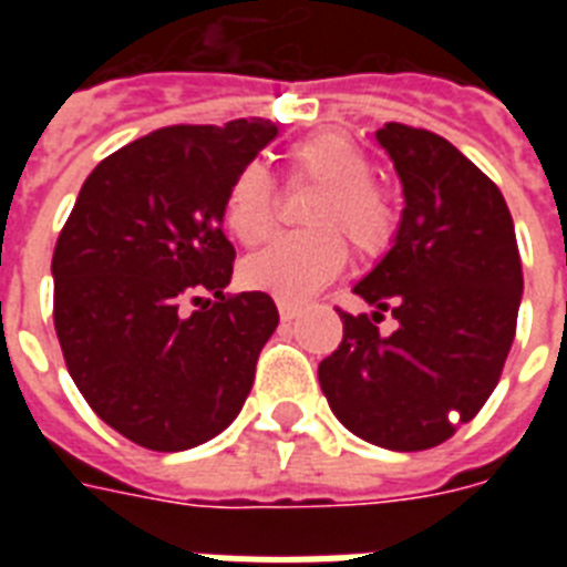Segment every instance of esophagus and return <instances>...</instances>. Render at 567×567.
<instances>
[{
    "mask_svg": "<svg viewBox=\"0 0 567 567\" xmlns=\"http://www.w3.org/2000/svg\"><path fill=\"white\" fill-rule=\"evenodd\" d=\"M276 306H279V318H282V323H291V320L300 315V306H293V302L279 300Z\"/></svg>",
    "mask_w": 567,
    "mask_h": 567,
    "instance_id": "1",
    "label": "esophagus"
}]
</instances>
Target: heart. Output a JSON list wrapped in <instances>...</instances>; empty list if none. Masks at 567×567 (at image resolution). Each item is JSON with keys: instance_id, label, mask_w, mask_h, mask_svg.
<instances>
[{"instance_id": "obj_1", "label": "heart", "mask_w": 567, "mask_h": 567, "mask_svg": "<svg viewBox=\"0 0 567 567\" xmlns=\"http://www.w3.org/2000/svg\"><path fill=\"white\" fill-rule=\"evenodd\" d=\"M291 185H318L306 208L309 231L282 235L240 265L252 291L302 302L336 279L347 265V244L362 258L385 256L400 231L396 196L371 179V158L353 137L327 128L288 150ZM279 194L261 164H244L223 194V223L240 244H258L276 229Z\"/></svg>"}]
</instances>
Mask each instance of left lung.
Returning <instances> with one entry per match:
<instances>
[{"mask_svg":"<svg viewBox=\"0 0 567 567\" xmlns=\"http://www.w3.org/2000/svg\"><path fill=\"white\" fill-rule=\"evenodd\" d=\"M377 137L403 182V220L353 288L377 311L338 309L344 338L318 377L347 430L412 453L453 439L497 388L524 274L506 199L471 158L405 123ZM385 310L398 320L391 337L378 332Z\"/></svg>","mask_w":567,"mask_h":567,"instance_id":"left-lung-1","label":"left lung"}]
</instances>
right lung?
<instances>
[{
	"label": "right lung",
	"mask_w": 567,
	"mask_h": 567,
	"mask_svg": "<svg viewBox=\"0 0 567 567\" xmlns=\"http://www.w3.org/2000/svg\"><path fill=\"white\" fill-rule=\"evenodd\" d=\"M274 137L261 117L137 137L93 167L58 235L52 318L66 371L141 447L176 453L220 435L252 388L279 311L261 291L223 293L235 265L223 194Z\"/></svg>",
	"instance_id": "right-lung-1"
}]
</instances>
